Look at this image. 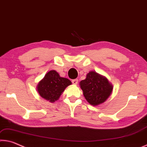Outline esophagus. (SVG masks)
I'll return each instance as SVG.
<instances>
[{"instance_id":"obj_1","label":"esophagus","mask_w":147,"mask_h":147,"mask_svg":"<svg viewBox=\"0 0 147 147\" xmlns=\"http://www.w3.org/2000/svg\"><path fill=\"white\" fill-rule=\"evenodd\" d=\"M71 82L74 85H77V84L78 83V79H73V80L71 81Z\"/></svg>"}]
</instances>
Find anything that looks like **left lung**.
<instances>
[{
    "mask_svg": "<svg viewBox=\"0 0 147 147\" xmlns=\"http://www.w3.org/2000/svg\"><path fill=\"white\" fill-rule=\"evenodd\" d=\"M83 95L92 105H98L106 100L111 95L113 86L107 79L94 71H90L85 80L80 82Z\"/></svg>",
    "mask_w": 147,
    "mask_h": 147,
    "instance_id": "obj_1",
    "label": "left lung"
}]
</instances>
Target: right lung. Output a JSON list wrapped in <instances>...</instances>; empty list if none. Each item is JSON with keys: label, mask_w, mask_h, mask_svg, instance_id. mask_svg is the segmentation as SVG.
<instances>
[{"label": "right lung", "mask_w": 147, "mask_h": 147, "mask_svg": "<svg viewBox=\"0 0 147 147\" xmlns=\"http://www.w3.org/2000/svg\"><path fill=\"white\" fill-rule=\"evenodd\" d=\"M71 84L68 79L61 78L56 71L51 70L47 72L44 78L40 81L37 90L41 97L50 102H54Z\"/></svg>", "instance_id": "add662e5"}]
</instances>
